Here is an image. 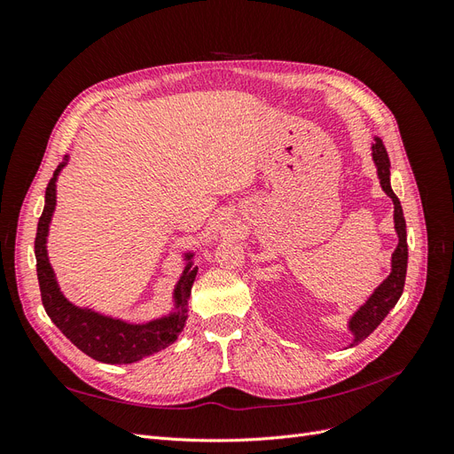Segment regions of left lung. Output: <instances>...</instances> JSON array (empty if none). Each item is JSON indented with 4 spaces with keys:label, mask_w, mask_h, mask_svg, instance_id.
I'll use <instances>...</instances> for the list:
<instances>
[{
    "label": "left lung",
    "mask_w": 454,
    "mask_h": 454,
    "mask_svg": "<svg viewBox=\"0 0 454 454\" xmlns=\"http://www.w3.org/2000/svg\"><path fill=\"white\" fill-rule=\"evenodd\" d=\"M373 151V160L377 167V174L380 180V187L384 193H387L394 202V229L397 232V248L392 254V272L388 278L384 280L377 290L373 292L365 303L354 312V316L348 322V329L354 335L352 345H358L365 337L375 332L377 325L387 318V314L395 307L397 301H400L405 286V274H407V231H405V217L400 199L395 197L390 185V159L387 153V147H384L382 140L375 136V142L371 145Z\"/></svg>",
    "instance_id": "left-lung-1"
}]
</instances>
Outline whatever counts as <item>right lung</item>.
Instances as JSON below:
<instances>
[{
  "label": "right lung",
  "instance_id": "add662e5",
  "mask_svg": "<svg viewBox=\"0 0 454 454\" xmlns=\"http://www.w3.org/2000/svg\"><path fill=\"white\" fill-rule=\"evenodd\" d=\"M64 162L54 170L45 191V208L39 217L35 232V261H37V280L43 301L45 312L52 324L70 339L74 345L85 352L90 358L104 364H134L145 356L155 354L170 347L172 342L184 332L187 320V303L193 287L197 267H193V254H185L187 265L180 282L174 290V312L162 318L151 320L147 324H129L112 316H104L90 309H81L67 301L54 277V270L47 255V235L52 219L54 206H57V177L66 167Z\"/></svg>",
  "mask_w": 454,
  "mask_h": 454
}]
</instances>
